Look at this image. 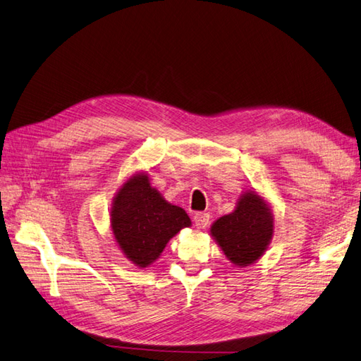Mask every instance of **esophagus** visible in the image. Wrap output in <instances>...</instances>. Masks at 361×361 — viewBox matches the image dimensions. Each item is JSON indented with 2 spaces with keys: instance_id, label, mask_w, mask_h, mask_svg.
<instances>
[{
  "instance_id": "obj_1",
  "label": "esophagus",
  "mask_w": 361,
  "mask_h": 361,
  "mask_svg": "<svg viewBox=\"0 0 361 361\" xmlns=\"http://www.w3.org/2000/svg\"><path fill=\"white\" fill-rule=\"evenodd\" d=\"M192 221H195V225L197 230H204V228H207V225L209 224V214L208 213H196L195 217H192Z\"/></svg>"
}]
</instances>
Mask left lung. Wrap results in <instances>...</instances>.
Segmentation results:
<instances>
[{"label": "left lung", "mask_w": 361, "mask_h": 361, "mask_svg": "<svg viewBox=\"0 0 361 361\" xmlns=\"http://www.w3.org/2000/svg\"><path fill=\"white\" fill-rule=\"evenodd\" d=\"M209 233L226 259L243 268L256 263L267 251L274 233V214L256 191H245L233 213L219 217Z\"/></svg>", "instance_id": "left-lung-1"}]
</instances>
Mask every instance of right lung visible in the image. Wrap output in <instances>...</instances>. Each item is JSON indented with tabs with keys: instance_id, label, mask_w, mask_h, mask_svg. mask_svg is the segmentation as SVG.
I'll return each instance as SVG.
<instances>
[{
	"instance_id": "1",
	"label": "right lung",
	"mask_w": 361,
	"mask_h": 361,
	"mask_svg": "<svg viewBox=\"0 0 361 361\" xmlns=\"http://www.w3.org/2000/svg\"><path fill=\"white\" fill-rule=\"evenodd\" d=\"M110 224L118 247L139 268L150 267L170 239L191 226L185 209L166 202L147 173L133 174L118 190Z\"/></svg>"
}]
</instances>
